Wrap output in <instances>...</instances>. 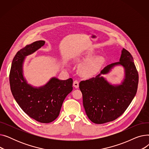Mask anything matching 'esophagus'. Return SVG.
I'll return each instance as SVG.
<instances>
[{
	"label": "esophagus",
	"mask_w": 149,
	"mask_h": 149,
	"mask_svg": "<svg viewBox=\"0 0 149 149\" xmlns=\"http://www.w3.org/2000/svg\"><path fill=\"white\" fill-rule=\"evenodd\" d=\"M73 86L75 87V88H79V82L77 80H75L74 81V83H73Z\"/></svg>",
	"instance_id": "esophagus-1"
}]
</instances>
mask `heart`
I'll return each mask as SVG.
<instances>
[{
  "label": "heart",
  "mask_w": 149,
  "mask_h": 149,
  "mask_svg": "<svg viewBox=\"0 0 149 149\" xmlns=\"http://www.w3.org/2000/svg\"><path fill=\"white\" fill-rule=\"evenodd\" d=\"M92 54V52H89L86 54V56L81 58V59H86L90 57ZM105 59L103 57L98 56L89 61L84 63L83 64L79 69L80 73L84 77H90L94 75L101 68V66L104 63Z\"/></svg>",
  "instance_id": "b5f03b06"
}]
</instances>
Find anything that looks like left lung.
Returning <instances> with one entry per match:
<instances>
[{
  "label": "left lung",
  "mask_w": 149,
  "mask_h": 149,
  "mask_svg": "<svg viewBox=\"0 0 149 149\" xmlns=\"http://www.w3.org/2000/svg\"><path fill=\"white\" fill-rule=\"evenodd\" d=\"M116 65H121L125 68V77L121 85H112L100 74L108 73ZM138 79L134 58L123 48L120 61L107 65L95 77L81 81L79 84L83 106L89 119L95 124H104L118 118L135 97Z\"/></svg>",
  "instance_id": "8db88e82"
}]
</instances>
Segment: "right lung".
Instances as JSON below:
<instances>
[{"instance_id":"right-lung-1","label":"right lung","mask_w":149,"mask_h":149,"mask_svg":"<svg viewBox=\"0 0 149 149\" xmlns=\"http://www.w3.org/2000/svg\"><path fill=\"white\" fill-rule=\"evenodd\" d=\"M45 43L39 40L20 49L13 58L10 73L12 94L17 104L31 118L42 123L56 120L66 97L72 91L73 80H60L53 77L45 86L34 88L28 84L23 75L25 57L33 54Z\"/></svg>"}]
</instances>
